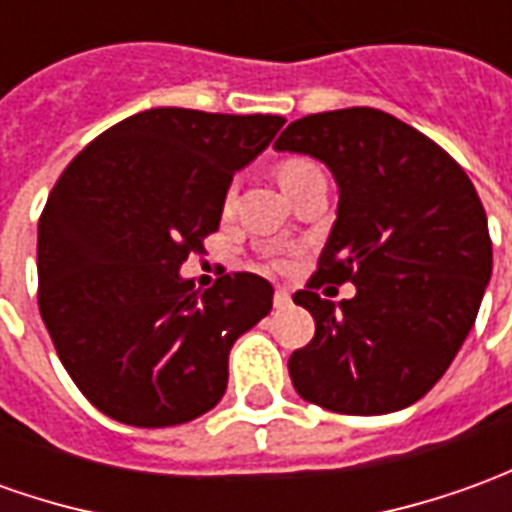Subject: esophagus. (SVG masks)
<instances>
[{
	"instance_id": "34e87169",
	"label": "esophagus",
	"mask_w": 512,
	"mask_h": 512,
	"mask_svg": "<svg viewBox=\"0 0 512 512\" xmlns=\"http://www.w3.org/2000/svg\"><path fill=\"white\" fill-rule=\"evenodd\" d=\"M291 305V294L285 288H277L274 291V308H288Z\"/></svg>"
}]
</instances>
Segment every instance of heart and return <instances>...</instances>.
<instances>
[{
	"label": "heart",
	"instance_id": "1",
	"mask_svg": "<svg viewBox=\"0 0 512 512\" xmlns=\"http://www.w3.org/2000/svg\"><path fill=\"white\" fill-rule=\"evenodd\" d=\"M305 170H314V165H308V162H285L283 168H280V182L288 184L291 179L302 176ZM232 204H235V190L229 187L227 198H224V207H227V210H232Z\"/></svg>",
	"mask_w": 512,
	"mask_h": 512
}]
</instances>
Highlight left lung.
Masks as SVG:
<instances>
[{
  "label": "left lung",
  "mask_w": 512,
  "mask_h": 512,
  "mask_svg": "<svg viewBox=\"0 0 512 512\" xmlns=\"http://www.w3.org/2000/svg\"><path fill=\"white\" fill-rule=\"evenodd\" d=\"M274 151L319 159L339 207L319 269L294 302L316 333L288 358L300 398L339 415H389L429 392L471 333L493 271L485 207L451 156L387 111L308 114ZM351 282L336 309L315 288Z\"/></svg>",
  "instance_id": "left-lung-1"
}]
</instances>
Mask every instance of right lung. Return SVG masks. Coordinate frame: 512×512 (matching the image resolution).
Listing matches in <instances>:
<instances>
[{
    "mask_svg": "<svg viewBox=\"0 0 512 512\" xmlns=\"http://www.w3.org/2000/svg\"><path fill=\"white\" fill-rule=\"evenodd\" d=\"M277 114L148 109L89 142L38 221V311L75 387L139 429L224 398L229 350L271 311L269 280L182 277L218 229L232 176L269 148Z\"/></svg>",
    "mask_w": 512,
    "mask_h": 512,
    "instance_id": "1",
    "label": "right lung"
}]
</instances>
